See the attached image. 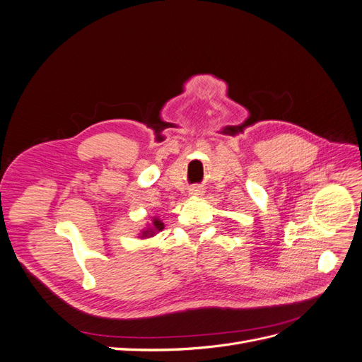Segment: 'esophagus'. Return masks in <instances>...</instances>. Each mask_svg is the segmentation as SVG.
I'll list each match as a JSON object with an SVG mask.
<instances>
[{"label":"esophagus","instance_id":"34e87169","mask_svg":"<svg viewBox=\"0 0 362 362\" xmlns=\"http://www.w3.org/2000/svg\"><path fill=\"white\" fill-rule=\"evenodd\" d=\"M202 189L201 187H192L190 190H189V194L192 196V198H196V196H202Z\"/></svg>","mask_w":362,"mask_h":362}]
</instances>
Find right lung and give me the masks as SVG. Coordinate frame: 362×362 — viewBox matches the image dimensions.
Returning <instances> with one entry per match:
<instances>
[{"instance_id": "right-lung-1", "label": "right lung", "mask_w": 362, "mask_h": 362, "mask_svg": "<svg viewBox=\"0 0 362 362\" xmlns=\"http://www.w3.org/2000/svg\"><path fill=\"white\" fill-rule=\"evenodd\" d=\"M163 228H164V223L161 222V218L154 216V217L151 218V222L146 223V228H144L139 233V238H151V237H154L156 234L163 231Z\"/></svg>"}]
</instances>
